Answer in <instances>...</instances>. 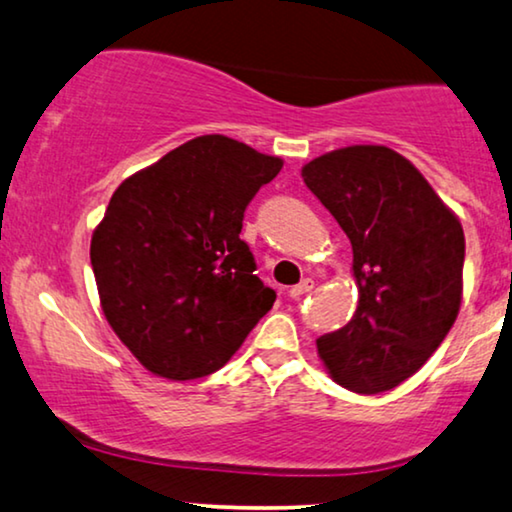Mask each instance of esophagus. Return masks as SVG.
<instances>
[{
	"instance_id": "esophagus-1",
	"label": "esophagus",
	"mask_w": 512,
	"mask_h": 512,
	"mask_svg": "<svg viewBox=\"0 0 512 512\" xmlns=\"http://www.w3.org/2000/svg\"><path fill=\"white\" fill-rule=\"evenodd\" d=\"M313 287H315V280H313V278H304L299 285L290 287V290H287V294H290L292 299H299V297H304L306 292H311Z\"/></svg>"
}]
</instances>
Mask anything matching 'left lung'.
<instances>
[{"label":"left lung","instance_id":"1","mask_svg":"<svg viewBox=\"0 0 512 512\" xmlns=\"http://www.w3.org/2000/svg\"><path fill=\"white\" fill-rule=\"evenodd\" d=\"M304 183L352 246L357 311L318 338V355L345 390L380 394L422 369L462 306L464 229L406 157L348 146L315 157Z\"/></svg>","mask_w":512,"mask_h":512}]
</instances>
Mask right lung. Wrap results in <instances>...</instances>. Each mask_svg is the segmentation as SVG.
I'll return each instance as SVG.
<instances>
[{
    "instance_id": "obj_1",
    "label": "right lung",
    "mask_w": 512,
    "mask_h": 512,
    "mask_svg": "<svg viewBox=\"0 0 512 512\" xmlns=\"http://www.w3.org/2000/svg\"><path fill=\"white\" fill-rule=\"evenodd\" d=\"M283 160L222 134L183 143L125 178L92 232L102 311L129 352L169 380L229 362L271 311L243 213Z\"/></svg>"
}]
</instances>
